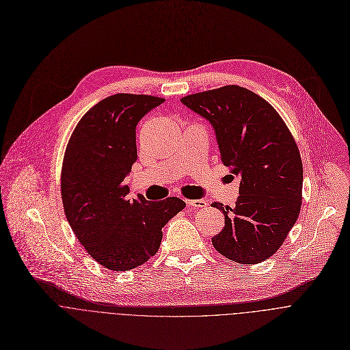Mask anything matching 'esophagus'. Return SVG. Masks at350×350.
Segmentation results:
<instances>
[{
	"label": "esophagus",
	"mask_w": 350,
	"mask_h": 350,
	"mask_svg": "<svg viewBox=\"0 0 350 350\" xmlns=\"http://www.w3.org/2000/svg\"><path fill=\"white\" fill-rule=\"evenodd\" d=\"M187 204L195 208H202V207H206L208 203L204 199H188Z\"/></svg>",
	"instance_id": "1"
}]
</instances>
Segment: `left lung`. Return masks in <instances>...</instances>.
<instances>
[{"label": "left lung", "mask_w": 350, "mask_h": 350, "mask_svg": "<svg viewBox=\"0 0 350 350\" xmlns=\"http://www.w3.org/2000/svg\"><path fill=\"white\" fill-rule=\"evenodd\" d=\"M181 103L214 128L221 161L241 177L239 198L222 210L225 225L211 238L230 261L260 264L273 256L295 224L302 203V161L278 111L261 96L226 85L188 94Z\"/></svg>", "instance_id": "obj_1"}]
</instances>
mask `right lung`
Returning <instances> with one entry per match:
<instances>
[{
	"mask_svg": "<svg viewBox=\"0 0 350 350\" xmlns=\"http://www.w3.org/2000/svg\"><path fill=\"white\" fill-rule=\"evenodd\" d=\"M165 98L118 93L77 124L62 166L67 221L88 254L109 271H129L157 254L162 228L185 207L180 198L128 199L125 177L137 161L136 126Z\"/></svg>",
	"mask_w": 350,
	"mask_h": 350,
	"instance_id": "1",
	"label": "right lung"
}]
</instances>
